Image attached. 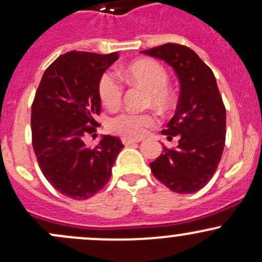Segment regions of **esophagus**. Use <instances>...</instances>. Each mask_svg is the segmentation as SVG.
<instances>
[{
	"instance_id": "1",
	"label": "esophagus",
	"mask_w": 262,
	"mask_h": 262,
	"mask_svg": "<svg viewBox=\"0 0 262 262\" xmlns=\"http://www.w3.org/2000/svg\"><path fill=\"white\" fill-rule=\"evenodd\" d=\"M122 142H123V144H124L125 146H128V145L136 144V143L139 142V140H136V139H125V138H123Z\"/></svg>"
}]
</instances>
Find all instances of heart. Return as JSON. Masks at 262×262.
<instances>
[{"label": "heart", "instance_id": "heart-1", "mask_svg": "<svg viewBox=\"0 0 262 262\" xmlns=\"http://www.w3.org/2000/svg\"><path fill=\"white\" fill-rule=\"evenodd\" d=\"M122 77L130 83L142 85L149 91L148 103L160 109H168L173 103V94L168 88L169 74L159 62L154 59H139L122 72ZM98 94L107 108L119 107L123 99V84L113 73L105 72L98 82ZM157 124L153 113H120L108 123L109 132L125 138L139 139Z\"/></svg>", "mask_w": 262, "mask_h": 262}]
</instances>
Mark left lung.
<instances>
[{"label": "left lung", "mask_w": 262, "mask_h": 262, "mask_svg": "<svg viewBox=\"0 0 262 262\" xmlns=\"http://www.w3.org/2000/svg\"><path fill=\"white\" fill-rule=\"evenodd\" d=\"M174 68L180 82V96L174 117L162 130L177 148H163L151 173L166 188L191 194L209 183L219 165L226 137V109L209 66L189 47L178 43L142 51Z\"/></svg>", "instance_id": "obj_1"}]
</instances>
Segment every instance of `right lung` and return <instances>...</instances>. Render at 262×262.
<instances>
[{"label": "right lung", "instance_id": "obj_1", "mask_svg": "<svg viewBox=\"0 0 262 262\" xmlns=\"http://www.w3.org/2000/svg\"><path fill=\"white\" fill-rule=\"evenodd\" d=\"M118 53L71 51L43 73L31 113L32 145L46 179L74 200H85L109 182L119 138L104 136L94 148L84 139L97 132L100 114L98 82Z\"/></svg>", "mask_w": 262, "mask_h": 262}]
</instances>
